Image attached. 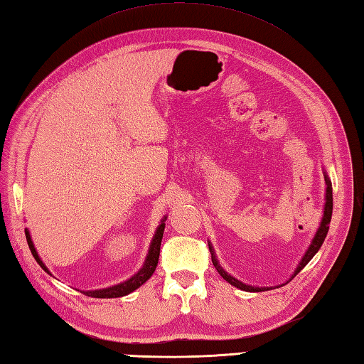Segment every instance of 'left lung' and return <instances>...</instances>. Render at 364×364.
Here are the masks:
<instances>
[{"label":"left lung","mask_w":364,"mask_h":364,"mask_svg":"<svg viewBox=\"0 0 364 364\" xmlns=\"http://www.w3.org/2000/svg\"><path fill=\"white\" fill-rule=\"evenodd\" d=\"M326 177V185H327V188H326V205H324V216H322V220H321V224H319V228H318V232L314 233V238L311 240V245L309 246V249H306V252H305V255L302 257V260H301V263L297 264V268H296V271H294V274H293V277L296 276L297 272H301L304 268H305V264L309 263L311 258L314 257V254L318 252V250L321 249V246H322V243H324V240H326V237H327V232H328V224H330V220H332V210H333V196H332V183H330V179L327 177V174L324 176ZM208 249H210V254H212V262H213V264H215V268H216V271L221 274V277L224 279V280H228L230 285H233V287H237V288H240V289H243V291H249V293H258V291H266V289H269V288H266V287H252V285H246V284H243V282H240L238 279H235L233 276H230L229 272H225L223 268H221V264L218 263V258H216V255H215V250H213V247H212V245H208ZM291 277V279H293Z\"/></svg>","instance_id":"1"}]
</instances>
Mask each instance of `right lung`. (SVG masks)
Returning a JSON list of instances; mask_svg holds the SVG:
<instances>
[{"instance_id":"add662e5","label":"right lung","mask_w":364,"mask_h":364,"mask_svg":"<svg viewBox=\"0 0 364 364\" xmlns=\"http://www.w3.org/2000/svg\"><path fill=\"white\" fill-rule=\"evenodd\" d=\"M165 220L166 216L161 220V223L159 224V228L154 233V238L151 241V246L148 250V255H146V260H144L143 266L140 268V271L134 274L131 279H127L123 284H118L114 287H109V288H102V289H95V291H82L84 294L90 296V297H98V299H110V297H121V296H126L129 293L135 291L136 288L141 287L144 282H146L152 274H154L156 268H157V263H159V255H160V243H161V238H164V230H165ZM24 233H26V240H28V246L31 249L32 255H34L36 262L42 266V269L46 271L48 274L51 276L50 269L46 268V264L40 260V257L37 254V250L34 247V243H32L31 240V233L28 229H24Z\"/></svg>"}]
</instances>
